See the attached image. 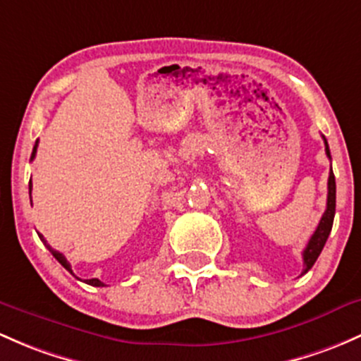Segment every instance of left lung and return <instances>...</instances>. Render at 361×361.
I'll return each instance as SVG.
<instances>
[{
    "label": "left lung",
    "mask_w": 361,
    "mask_h": 361,
    "mask_svg": "<svg viewBox=\"0 0 361 361\" xmlns=\"http://www.w3.org/2000/svg\"><path fill=\"white\" fill-rule=\"evenodd\" d=\"M325 142V154H327V157L331 159V150H329V143L327 140L324 138ZM329 193H327V209H325L324 216H322L320 223H318L317 230H314V233L311 235L308 245H306L305 250H302V261H305V270H302V275H305L306 271L311 270V267L314 264V261L318 259V256H320L322 249H324L325 242H327L329 235H331V230H332V223H334V214H336V178H334V173H332V168H331V173H329Z\"/></svg>",
    "instance_id": "left-lung-1"
}]
</instances>
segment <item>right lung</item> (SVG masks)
Returning a JSON list of instances; mask_svg holds the SVG:
<instances>
[{"instance_id": "add662e5", "label": "right lung", "mask_w": 361, "mask_h": 361, "mask_svg": "<svg viewBox=\"0 0 361 361\" xmlns=\"http://www.w3.org/2000/svg\"><path fill=\"white\" fill-rule=\"evenodd\" d=\"M36 149H37V142H36V145H34V149H32V155H30V161H32V159L36 157ZM30 190H32V181H29V193H30ZM30 202H32V200H30ZM37 235H39V238H41V240H43V244L47 245L48 250H50V252L53 254V257H55V259L59 261V263L62 264V267L66 268L67 271H71V273H72V268H71L69 261L66 259V256H63V254H60L59 250L51 249L50 245H48V242L44 240L43 235H41V233H37ZM72 275H74V273H72ZM85 282H86V283H90V286H93V287H104V286H105V283H104V282H100V280H98V279H88V280H85Z\"/></svg>"}]
</instances>
